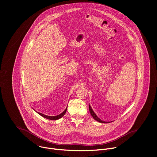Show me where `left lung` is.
I'll return each instance as SVG.
<instances>
[{"label":"left lung","instance_id":"8db88e82","mask_svg":"<svg viewBox=\"0 0 157 157\" xmlns=\"http://www.w3.org/2000/svg\"><path fill=\"white\" fill-rule=\"evenodd\" d=\"M89 112H90L91 115L92 116V117H93V119H94L95 121H98V122H100V123H109V122H105V121H102L100 118H99V117L97 116V115L95 114L94 112L93 111V109H92V107H91V106L90 104L89 105ZM111 122H113V121H111Z\"/></svg>","mask_w":157,"mask_h":157}]
</instances>
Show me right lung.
Masks as SVG:
<instances>
[{
  "label": "right lung",
  "mask_w": 157,
  "mask_h": 157,
  "mask_svg": "<svg viewBox=\"0 0 157 157\" xmlns=\"http://www.w3.org/2000/svg\"><path fill=\"white\" fill-rule=\"evenodd\" d=\"M33 110H34V109H33ZM66 110H67V107H66V108L65 109V110L62 113H61L60 114H59V115H58V116H47V115H44V114H41V113H38V112H36V110H35V112H36V113H37L39 115H40L41 116H42V117H44V118H46V119H50V120L56 121V120L59 119L60 118H61V117L65 114L66 112Z\"/></svg>",
  "instance_id": "1"
}]
</instances>
